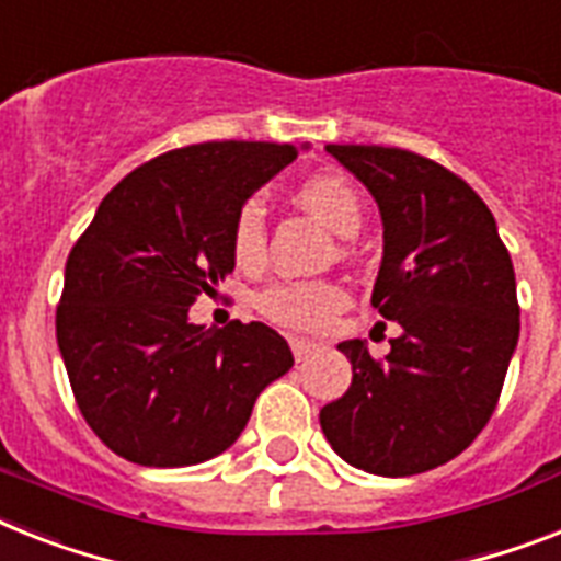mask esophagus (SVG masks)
<instances>
[{
  "mask_svg": "<svg viewBox=\"0 0 561 561\" xmlns=\"http://www.w3.org/2000/svg\"><path fill=\"white\" fill-rule=\"evenodd\" d=\"M290 352H294L296 363H302V359L311 357L313 352H320V345L311 343V340H302V336H290Z\"/></svg>",
  "mask_w": 561,
  "mask_h": 561,
  "instance_id": "esophagus-1",
  "label": "esophagus"
}]
</instances>
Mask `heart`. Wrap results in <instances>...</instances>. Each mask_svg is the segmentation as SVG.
Masks as SVG:
<instances>
[{"label":"heart","instance_id":"1","mask_svg":"<svg viewBox=\"0 0 561 561\" xmlns=\"http://www.w3.org/2000/svg\"><path fill=\"white\" fill-rule=\"evenodd\" d=\"M294 202L336 236H354L363 225V202L357 186L343 172H317L294 190ZM230 256L239 267L262 265L265 259V213L259 202H244L230 225ZM348 302L336 282H276L259 290L256 311L290 331H320Z\"/></svg>","mask_w":561,"mask_h":561}]
</instances>
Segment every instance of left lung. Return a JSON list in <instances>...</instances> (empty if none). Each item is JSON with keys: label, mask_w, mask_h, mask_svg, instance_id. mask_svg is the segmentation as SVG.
<instances>
[{"label": "left lung", "mask_w": 561, "mask_h": 561, "mask_svg": "<svg viewBox=\"0 0 561 561\" xmlns=\"http://www.w3.org/2000/svg\"><path fill=\"white\" fill-rule=\"evenodd\" d=\"M383 216L375 305L398 320L386 359L345 340L352 386L320 412L334 453L403 478L461 455L493 417L518 343L516 273L493 213L463 178L398 147L328 144Z\"/></svg>", "instance_id": "left-lung-1"}]
</instances>
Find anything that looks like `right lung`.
<instances>
[{
  "label": "right lung",
  "instance_id": "1",
  "mask_svg": "<svg viewBox=\"0 0 561 561\" xmlns=\"http://www.w3.org/2000/svg\"><path fill=\"white\" fill-rule=\"evenodd\" d=\"M294 144L209 140L140 163L100 202L66 262L57 345L91 432L140 467L225 453L294 354L265 322L207 331L190 305L233 271L236 209Z\"/></svg>",
  "mask_w": 561,
  "mask_h": 561
}]
</instances>
